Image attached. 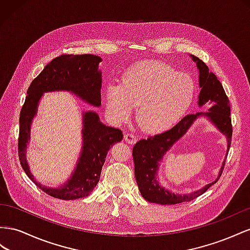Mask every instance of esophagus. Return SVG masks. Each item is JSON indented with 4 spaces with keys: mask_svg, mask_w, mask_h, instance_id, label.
Returning <instances> with one entry per match:
<instances>
[{
    "mask_svg": "<svg viewBox=\"0 0 250 250\" xmlns=\"http://www.w3.org/2000/svg\"><path fill=\"white\" fill-rule=\"evenodd\" d=\"M125 140L127 142V144L134 145V144H136L137 138H136V136H135V135H133V134H125Z\"/></svg>",
    "mask_w": 250,
    "mask_h": 250,
    "instance_id": "34e87169",
    "label": "esophagus"
}]
</instances>
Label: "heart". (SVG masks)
I'll list each match as a JSON object with an SVG mask.
<instances>
[{"label": "heart", "instance_id": "obj_1", "mask_svg": "<svg viewBox=\"0 0 250 250\" xmlns=\"http://www.w3.org/2000/svg\"><path fill=\"white\" fill-rule=\"evenodd\" d=\"M192 78L166 63L144 62L125 71L118 84H108L104 105L109 118L121 125L132 116L147 132L170 129L188 112L195 97Z\"/></svg>", "mask_w": 250, "mask_h": 250}]
</instances>
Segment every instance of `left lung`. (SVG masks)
Here are the masks:
<instances>
[{"label": "left lung", "mask_w": 250, "mask_h": 250, "mask_svg": "<svg viewBox=\"0 0 250 250\" xmlns=\"http://www.w3.org/2000/svg\"><path fill=\"white\" fill-rule=\"evenodd\" d=\"M192 61L196 62L199 70V87L201 88L198 96V104L202 106L205 104H211L208 112H200L196 114H188L183 117L172 129H169L155 136H149L146 139L139 140L133 147V160L135 178L138 184L141 196L146 201L158 203L162 205H174L182 202H189L197 197L201 196L208 190L212 184H215L220 176L222 175L225 160L219 172V176L215 181L206 184L201 189H198L189 194H177L165 188L157 180L159 162L179 140L183 135L187 134L194 121L200 116H205L215 125L217 129L224 134L227 139V154L229 151L232 136V125L230 118V104L226 96L225 91L217 76L209 72L208 67L199 60L197 56L190 55Z\"/></svg>", "instance_id": "obj_1"}]
</instances>
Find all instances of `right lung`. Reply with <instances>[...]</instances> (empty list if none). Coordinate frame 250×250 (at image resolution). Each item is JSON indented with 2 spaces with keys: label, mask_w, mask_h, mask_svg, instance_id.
<instances>
[{
  "label": "right lung",
  "mask_w": 250,
  "mask_h": 250,
  "mask_svg": "<svg viewBox=\"0 0 250 250\" xmlns=\"http://www.w3.org/2000/svg\"><path fill=\"white\" fill-rule=\"evenodd\" d=\"M102 58L93 54H63L50 62L28 88L20 114L19 158L26 175L49 196L62 200H74L90 195L97 185L106 154L111 146L123 140V132L101 123L96 112H83V146L80 159L70 179L61 187L50 188L38 182L30 173L26 159L30 127L38 105L46 92L67 91L91 105L102 104Z\"/></svg>",
  "instance_id": "add662e5"
}]
</instances>
